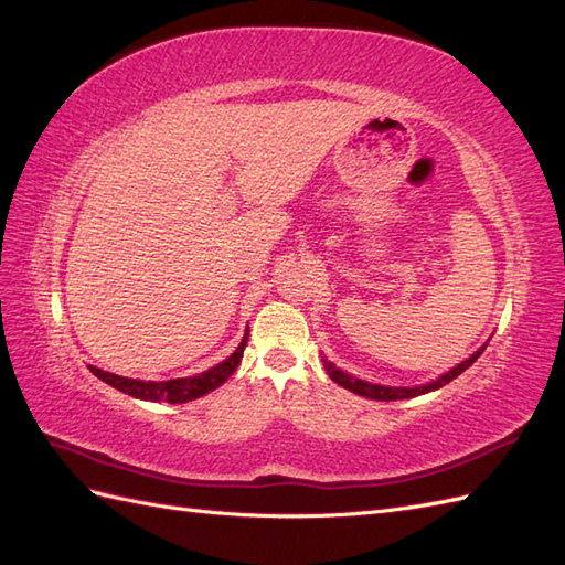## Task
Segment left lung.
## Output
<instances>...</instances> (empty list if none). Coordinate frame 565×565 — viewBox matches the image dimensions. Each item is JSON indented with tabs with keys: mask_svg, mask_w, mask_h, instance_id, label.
Instances as JSON below:
<instances>
[{
	"mask_svg": "<svg viewBox=\"0 0 565 565\" xmlns=\"http://www.w3.org/2000/svg\"><path fill=\"white\" fill-rule=\"evenodd\" d=\"M483 349L486 347L478 349L473 355H469L467 361H461L450 372L440 374L436 382L422 384V386H382V384H370V382H363V380H358V377H351V374H347V372H341L330 361H324V358H322V365H324V372L330 374L332 382H337L339 386H344V388L358 393V396H365V398H372V401H403V398H415V396H422V393H429V391H436L440 386L450 384L455 377H459L461 372H465L467 367H471L476 363V358L483 353Z\"/></svg>",
	"mask_w": 565,
	"mask_h": 565,
	"instance_id": "left-lung-1",
	"label": "left lung"
}]
</instances>
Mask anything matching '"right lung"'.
Instances as JSON below:
<instances>
[{
  "instance_id": "obj_1",
  "label": "right lung",
  "mask_w": 565,
  "mask_h": 565,
  "mask_svg": "<svg viewBox=\"0 0 565 565\" xmlns=\"http://www.w3.org/2000/svg\"><path fill=\"white\" fill-rule=\"evenodd\" d=\"M247 339H249V332L243 337L241 347H237L224 363H218L216 367H210L202 374H195V377H181V380H167V382H143V380L119 377V374L106 372V370L94 367V365H89V370L100 382H106L113 388L127 393V396L152 401V403H188V401H195V398L204 396V393L214 391L216 386H221L231 377V374L237 370V365H241Z\"/></svg>"
}]
</instances>
